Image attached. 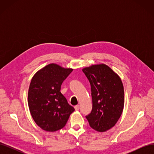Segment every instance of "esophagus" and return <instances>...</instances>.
I'll list each match as a JSON object with an SVG mask.
<instances>
[{"label": "esophagus", "instance_id": "esophagus-1", "mask_svg": "<svg viewBox=\"0 0 154 154\" xmlns=\"http://www.w3.org/2000/svg\"><path fill=\"white\" fill-rule=\"evenodd\" d=\"M74 109H75V110H79V109H80V106H79L78 105H76L75 106H74Z\"/></svg>", "mask_w": 154, "mask_h": 154}]
</instances>
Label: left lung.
I'll list each match as a JSON object with an SVG mask.
<instances>
[{
	"instance_id": "obj_1",
	"label": "left lung",
	"mask_w": 154,
	"mask_h": 154,
	"mask_svg": "<svg viewBox=\"0 0 154 154\" xmlns=\"http://www.w3.org/2000/svg\"><path fill=\"white\" fill-rule=\"evenodd\" d=\"M91 83L92 110L86 116L91 127L103 132L113 127L122 114L125 95L118 74L105 63L82 69Z\"/></svg>"
}]
</instances>
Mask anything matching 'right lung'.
Returning a JSON list of instances; mask_svg holds the SVG:
<instances>
[{"mask_svg": "<svg viewBox=\"0 0 154 154\" xmlns=\"http://www.w3.org/2000/svg\"><path fill=\"white\" fill-rule=\"evenodd\" d=\"M73 71L50 63L37 71L29 85L27 102L36 124L47 132H55L66 125L74 109L60 92L63 82Z\"/></svg>", "mask_w": 154, "mask_h": 154, "instance_id": "1", "label": "right lung"}]
</instances>
